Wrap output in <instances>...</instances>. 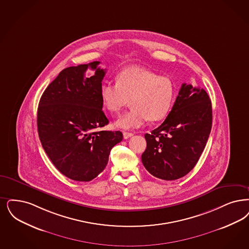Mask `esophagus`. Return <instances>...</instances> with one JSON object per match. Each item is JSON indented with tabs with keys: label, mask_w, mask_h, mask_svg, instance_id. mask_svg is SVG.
Wrapping results in <instances>:
<instances>
[{
	"label": "esophagus",
	"mask_w": 249,
	"mask_h": 249,
	"mask_svg": "<svg viewBox=\"0 0 249 249\" xmlns=\"http://www.w3.org/2000/svg\"><path fill=\"white\" fill-rule=\"evenodd\" d=\"M132 135H133L132 132H129V131H124V132H123V137H124V139H128L129 137H131Z\"/></svg>",
	"instance_id": "1"
}]
</instances>
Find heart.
Returning a JSON list of instances; mask_svg holds the SVG:
<instances>
[{"instance_id": "heart-1", "label": "heart", "mask_w": 249, "mask_h": 249, "mask_svg": "<svg viewBox=\"0 0 249 249\" xmlns=\"http://www.w3.org/2000/svg\"><path fill=\"white\" fill-rule=\"evenodd\" d=\"M175 95L176 87L170 78L137 67L122 70L117 83L105 81L100 89L102 104L110 113L119 114L130 99L131 109L115 123L125 129L139 128L148 120L165 119Z\"/></svg>"}]
</instances>
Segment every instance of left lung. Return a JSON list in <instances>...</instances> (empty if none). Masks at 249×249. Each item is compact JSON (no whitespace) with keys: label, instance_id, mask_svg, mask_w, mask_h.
<instances>
[{"label":"left lung","instance_id":"obj_1","mask_svg":"<svg viewBox=\"0 0 249 249\" xmlns=\"http://www.w3.org/2000/svg\"><path fill=\"white\" fill-rule=\"evenodd\" d=\"M212 125V107L204 89L183 83L172 109L159 128L146 133L144 168L165 180L179 179L196 165Z\"/></svg>","mask_w":249,"mask_h":249}]
</instances>
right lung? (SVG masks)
Wrapping results in <instances>:
<instances>
[{"label": "right lung", "instance_id": "right-lung-1", "mask_svg": "<svg viewBox=\"0 0 249 249\" xmlns=\"http://www.w3.org/2000/svg\"><path fill=\"white\" fill-rule=\"evenodd\" d=\"M99 61L62 70L40 97L37 125L41 145L68 178L89 181L108 162L110 151L123 139L120 131L101 130L108 124L100 96L106 70ZM89 67L96 73L89 78Z\"/></svg>", "mask_w": 249, "mask_h": 249}]
</instances>
